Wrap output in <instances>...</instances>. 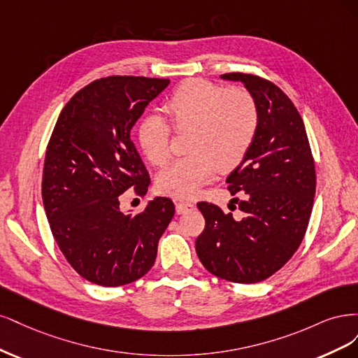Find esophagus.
<instances>
[{
  "mask_svg": "<svg viewBox=\"0 0 358 358\" xmlns=\"http://www.w3.org/2000/svg\"><path fill=\"white\" fill-rule=\"evenodd\" d=\"M196 208V205L193 202H189V201H178L176 203V210L178 214H184V213H189L192 210Z\"/></svg>",
  "mask_w": 358,
  "mask_h": 358,
  "instance_id": "esophagus-1",
  "label": "esophagus"
}]
</instances>
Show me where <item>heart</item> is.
Masks as SVG:
<instances>
[{
    "mask_svg": "<svg viewBox=\"0 0 358 358\" xmlns=\"http://www.w3.org/2000/svg\"><path fill=\"white\" fill-rule=\"evenodd\" d=\"M164 111L177 134L189 132L186 148L190 153L157 180L159 190L174 198H190L218 169L238 166L259 131V107L248 90L226 89L205 80L180 85L165 101ZM171 136V126L157 114H150L138 126V143L155 166L169 162Z\"/></svg>",
    "mask_w": 358,
    "mask_h": 358,
    "instance_id": "heart-1",
    "label": "heart"
}]
</instances>
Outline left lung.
I'll return each mask as SVG.
<instances>
[{"label": "left lung", "mask_w": 358, "mask_h": 358, "mask_svg": "<svg viewBox=\"0 0 358 358\" xmlns=\"http://www.w3.org/2000/svg\"><path fill=\"white\" fill-rule=\"evenodd\" d=\"M255 96L260 122L247 156L230 172L227 190L242 218L211 202H198L205 218L196 252L222 280L252 284L269 278L293 257L306 234L315 196V164L303 120L292 99L269 80L227 73Z\"/></svg>", "instance_id": "8db88e82"}]
</instances>
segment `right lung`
<instances>
[{
    "label": "right lung",
    "instance_id": "obj_1",
    "mask_svg": "<svg viewBox=\"0 0 358 358\" xmlns=\"http://www.w3.org/2000/svg\"><path fill=\"white\" fill-rule=\"evenodd\" d=\"M168 85V78H98L66 102L55 124L43 203L57 247L89 282L119 287L140 280L155 264L159 239L176 214L168 198L150 201L135 215L120 211L122 193L148 190L131 131Z\"/></svg>",
    "mask_w": 358,
    "mask_h": 358
}]
</instances>
